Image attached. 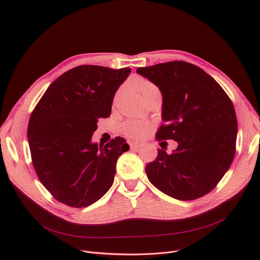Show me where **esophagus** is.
Returning a JSON list of instances; mask_svg holds the SVG:
<instances>
[{
	"label": "esophagus",
	"instance_id": "1",
	"mask_svg": "<svg viewBox=\"0 0 260 260\" xmlns=\"http://www.w3.org/2000/svg\"><path fill=\"white\" fill-rule=\"evenodd\" d=\"M128 145L131 148H140L142 146V144L138 142H132V141H128Z\"/></svg>",
	"mask_w": 260,
	"mask_h": 260
}]
</instances>
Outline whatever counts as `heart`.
I'll use <instances>...</instances> for the list:
<instances>
[{"instance_id": "heart-1", "label": "heart", "mask_w": 260, "mask_h": 260, "mask_svg": "<svg viewBox=\"0 0 260 260\" xmlns=\"http://www.w3.org/2000/svg\"><path fill=\"white\" fill-rule=\"evenodd\" d=\"M133 85L134 87L142 94L145 101H147L149 98H151L154 94L160 93L158 87L149 81L146 78L143 77H136L133 80ZM122 95V88H120L114 98V103L116 104L120 96ZM149 131V124L146 122L142 121H134V120H128L124 122L121 126V132L128 138H134V139H140L143 138L147 133Z\"/></svg>"}]
</instances>
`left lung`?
I'll use <instances>...</instances> for the list:
<instances>
[{
  "mask_svg": "<svg viewBox=\"0 0 260 260\" xmlns=\"http://www.w3.org/2000/svg\"><path fill=\"white\" fill-rule=\"evenodd\" d=\"M162 94V124L157 140L173 139L177 149L146 166L149 181L164 193L192 201L215 188L230 169L238 121L233 102L217 81L186 61H169L137 69Z\"/></svg>",
  "mask_w": 260,
  "mask_h": 260,
  "instance_id": "obj_1",
  "label": "left lung"
}]
</instances>
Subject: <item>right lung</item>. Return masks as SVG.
<instances>
[{
	"label": "right lung",
	"instance_id": "add662e5",
	"mask_svg": "<svg viewBox=\"0 0 260 260\" xmlns=\"http://www.w3.org/2000/svg\"><path fill=\"white\" fill-rule=\"evenodd\" d=\"M131 71L73 68L50 84L35 107L27 127L31 160L56 201L85 208L112 186L117 159L129 146L117 137L102 147L91 137L99 118L110 116L115 92Z\"/></svg>",
	"mask_w": 260,
	"mask_h": 260
}]
</instances>
